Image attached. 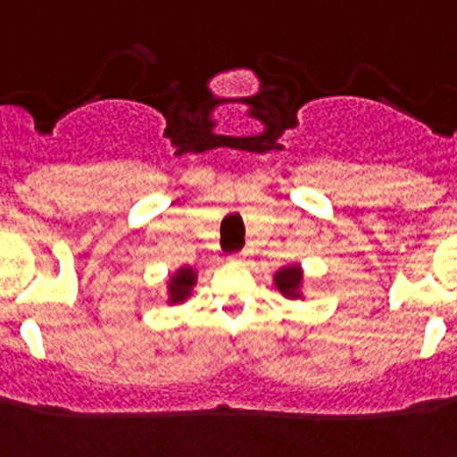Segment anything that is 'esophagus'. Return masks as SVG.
Returning a JSON list of instances; mask_svg holds the SVG:
<instances>
[{"instance_id":"1","label":"esophagus","mask_w":457,"mask_h":457,"mask_svg":"<svg viewBox=\"0 0 457 457\" xmlns=\"http://www.w3.org/2000/svg\"><path fill=\"white\" fill-rule=\"evenodd\" d=\"M245 255H248V253H234V255H229V260H232L234 264H244Z\"/></svg>"}]
</instances>
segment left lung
Wrapping results in <instances>:
<instances>
[{"mask_svg":"<svg viewBox=\"0 0 457 457\" xmlns=\"http://www.w3.org/2000/svg\"><path fill=\"white\" fill-rule=\"evenodd\" d=\"M276 285H278V289H280V292H283L285 296H289V299H295V296H299L301 269L299 267L280 269V271L276 273Z\"/></svg>","mask_w":457,"mask_h":457,"instance_id":"8db88e82","label":"left lung"}]
</instances>
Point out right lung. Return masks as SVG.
<instances>
[{
    "label": "right lung",
    "instance_id": "obj_1",
    "mask_svg": "<svg viewBox=\"0 0 457 457\" xmlns=\"http://www.w3.org/2000/svg\"><path fill=\"white\" fill-rule=\"evenodd\" d=\"M195 285V271L193 269H181L177 276L170 280V299L172 303H179L190 295V287Z\"/></svg>",
    "mask_w": 457,
    "mask_h": 457
}]
</instances>
